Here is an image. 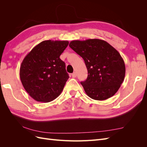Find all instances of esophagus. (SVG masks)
<instances>
[{
  "label": "esophagus",
  "instance_id": "1",
  "mask_svg": "<svg viewBox=\"0 0 147 147\" xmlns=\"http://www.w3.org/2000/svg\"><path fill=\"white\" fill-rule=\"evenodd\" d=\"M72 77L73 78L77 77V73H76V72H74V73H72Z\"/></svg>",
  "mask_w": 147,
  "mask_h": 147
}]
</instances>
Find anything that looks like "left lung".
<instances>
[{
  "mask_svg": "<svg viewBox=\"0 0 147 147\" xmlns=\"http://www.w3.org/2000/svg\"><path fill=\"white\" fill-rule=\"evenodd\" d=\"M69 47L83 59L88 77L81 82L91 99L103 100L113 96L121 86L126 68L118 51L100 39L73 40Z\"/></svg>",
  "mask_w": 147,
  "mask_h": 147,
  "instance_id": "left-lung-1",
  "label": "left lung"
}]
</instances>
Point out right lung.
Wrapping results in <instances>:
<instances>
[{"label": "right lung", "instance_id": "obj_1", "mask_svg": "<svg viewBox=\"0 0 147 147\" xmlns=\"http://www.w3.org/2000/svg\"><path fill=\"white\" fill-rule=\"evenodd\" d=\"M68 45V41H43L24 58L20 77L25 90L34 100L51 102L63 91L69 76L59 56Z\"/></svg>", "mask_w": 147, "mask_h": 147}]
</instances>
